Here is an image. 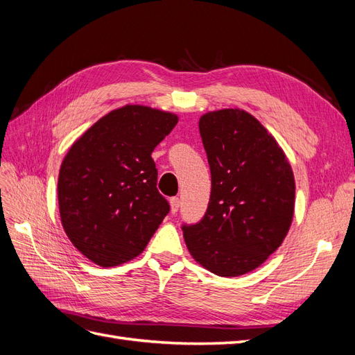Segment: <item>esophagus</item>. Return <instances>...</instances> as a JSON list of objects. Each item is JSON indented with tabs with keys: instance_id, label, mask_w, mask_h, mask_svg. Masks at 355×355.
I'll return each instance as SVG.
<instances>
[{
	"instance_id": "obj_1",
	"label": "esophagus",
	"mask_w": 355,
	"mask_h": 355,
	"mask_svg": "<svg viewBox=\"0 0 355 355\" xmlns=\"http://www.w3.org/2000/svg\"><path fill=\"white\" fill-rule=\"evenodd\" d=\"M179 205H180V201H179L178 197L170 198V211H172V214H176V213H178Z\"/></svg>"
}]
</instances>
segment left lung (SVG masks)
<instances>
[{
  "label": "left lung",
  "mask_w": 355,
  "mask_h": 355,
  "mask_svg": "<svg viewBox=\"0 0 355 355\" xmlns=\"http://www.w3.org/2000/svg\"><path fill=\"white\" fill-rule=\"evenodd\" d=\"M200 133L211 172L209 209L183 225L193 260L222 277L260 267L284 242L294 218L295 179L284 150L241 108L209 112Z\"/></svg>",
  "instance_id": "left-lung-1"
}]
</instances>
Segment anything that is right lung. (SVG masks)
I'll use <instances>...</instances> for the list:
<instances>
[{
	"label": "right lung",
	"instance_id": "add662e5",
	"mask_svg": "<svg viewBox=\"0 0 355 355\" xmlns=\"http://www.w3.org/2000/svg\"><path fill=\"white\" fill-rule=\"evenodd\" d=\"M178 120L163 110L128 104L70 146L57 185L61 225L92 263L113 267L135 259L167 216L151 153Z\"/></svg>",
	"mask_w": 355,
	"mask_h": 355
}]
</instances>
